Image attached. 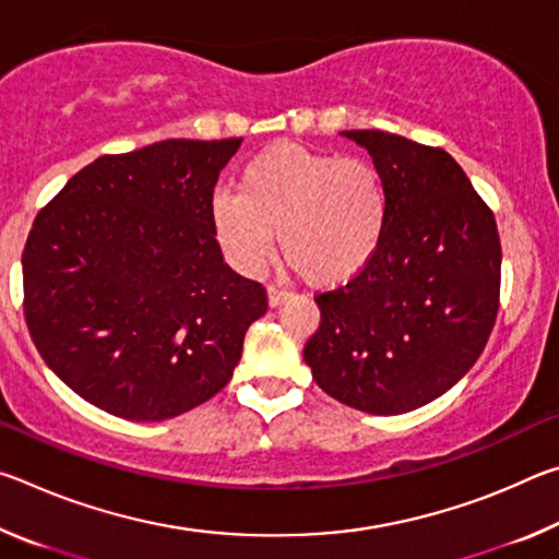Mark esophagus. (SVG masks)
Segmentation results:
<instances>
[{
  "instance_id": "34e87169",
  "label": "esophagus",
  "mask_w": 559,
  "mask_h": 559,
  "mask_svg": "<svg viewBox=\"0 0 559 559\" xmlns=\"http://www.w3.org/2000/svg\"><path fill=\"white\" fill-rule=\"evenodd\" d=\"M288 296H290V293H288L286 288H281V286H269V306H271V308L281 306V302L286 300Z\"/></svg>"
}]
</instances>
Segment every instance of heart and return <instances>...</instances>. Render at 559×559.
I'll return each mask as SVG.
<instances>
[{
	"mask_svg": "<svg viewBox=\"0 0 559 559\" xmlns=\"http://www.w3.org/2000/svg\"><path fill=\"white\" fill-rule=\"evenodd\" d=\"M226 261L257 276L273 253V234L290 266L310 286L333 288L359 276L380 251L390 197L362 157H337L300 145H273L241 169L239 194L210 202Z\"/></svg>",
	"mask_w": 559,
	"mask_h": 559,
	"instance_id": "obj_1",
	"label": "heart"
}]
</instances>
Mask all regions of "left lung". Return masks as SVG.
Returning <instances> with one entry per match:
<instances>
[{"label":"left lung","mask_w":559,"mask_h":559,"mask_svg":"<svg viewBox=\"0 0 559 559\" xmlns=\"http://www.w3.org/2000/svg\"><path fill=\"white\" fill-rule=\"evenodd\" d=\"M390 197L377 257L320 293L302 357L333 400L404 414L437 400L484 353L500 296L496 216L447 150L382 130H345Z\"/></svg>","instance_id":"obj_1"}]
</instances>
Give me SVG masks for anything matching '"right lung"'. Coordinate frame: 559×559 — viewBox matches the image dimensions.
I'll list each match as a JSON object with an SVG mask.
<instances>
[{"label": "right lung", "mask_w": 559, "mask_h": 559, "mask_svg": "<svg viewBox=\"0 0 559 559\" xmlns=\"http://www.w3.org/2000/svg\"><path fill=\"white\" fill-rule=\"evenodd\" d=\"M241 147L163 140L103 155L36 214L24 318L44 362L98 409L163 421L231 380L266 288L224 263L214 185Z\"/></svg>", "instance_id": "add662e5"}]
</instances>
